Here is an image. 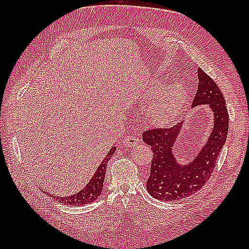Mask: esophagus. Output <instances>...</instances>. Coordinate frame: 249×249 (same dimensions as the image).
<instances>
[{
  "mask_svg": "<svg viewBox=\"0 0 249 249\" xmlns=\"http://www.w3.org/2000/svg\"><path fill=\"white\" fill-rule=\"evenodd\" d=\"M140 142L138 137H135V136H127L125 137L124 140H123V145L125 147H131V146H136Z\"/></svg>",
  "mask_w": 249,
  "mask_h": 249,
  "instance_id": "34e87169",
  "label": "esophagus"
}]
</instances>
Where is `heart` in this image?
<instances>
[{
    "label": "heart",
    "mask_w": 249,
    "mask_h": 249,
    "mask_svg": "<svg viewBox=\"0 0 249 249\" xmlns=\"http://www.w3.org/2000/svg\"><path fill=\"white\" fill-rule=\"evenodd\" d=\"M151 106L149 121L156 125L169 124L181 112L186 102L187 91L181 82H173L162 87V82H155L149 88L150 98L155 97Z\"/></svg>",
    "instance_id": "heart-1"
}]
</instances>
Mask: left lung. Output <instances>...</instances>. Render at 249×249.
Here are the masks:
<instances>
[{"mask_svg":"<svg viewBox=\"0 0 249 249\" xmlns=\"http://www.w3.org/2000/svg\"><path fill=\"white\" fill-rule=\"evenodd\" d=\"M198 89L192 108L208 105L213 113V129L205 143L192 160L182 162L174 153L184 122L171 128H158L142 135L144 143L151 146L153 160L146 190L153 198L177 201L197 193L202 188L215 169L216 160L223 149L229 127V114L224 95L210 76L198 68Z\"/></svg>","mask_w":249,"mask_h":249,"instance_id":"1","label":"left lung"}]
</instances>
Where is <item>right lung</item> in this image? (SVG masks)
I'll return each mask as SVG.
<instances>
[{"mask_svg": "<svg viewBox=\"0 0 249 249\" xmlns=\"http://www.w3.org/2000/svg\"><path fill=\"white\" fill-rule=\"evenodd\" d=\"M116 150V146H112L108 152V154L106 155L104 160L100 162V165L95 171L94 176L89 179V183L84 186L80 192H78L73 195L70 196H55L45 192L47 195L50 196L51 198L54 200H57L59 202L65 204V205H84L94 202L100 195L103 193V186H104V179L106 176V169H107V162L109 160L114 154Z\"/></svg>", "mask_w": 249, "mask_h": 249, "instance_id": "add662e5", "label": "right lung"}]
</instances>
